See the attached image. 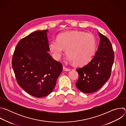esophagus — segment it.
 I'll return each instance as SVG.
<instances>
[{"label": "esophagus", "instance_id": "obj_1", "mask_svg": "<svg viewBox=\"0 0 126 126\" xmlns=\"http://www.w3.org/2000/svg\"><path fill=\"white\" fill-rule=\"evenodd\" d=\"M63 70H64V71H69L70 70V69L67 68H66V67H64V66H63Z\"/></svg>", "mask_w": 126, "mask_h": 126}]
</instances>
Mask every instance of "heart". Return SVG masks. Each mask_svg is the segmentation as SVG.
<instances>
[{"mask_svg": "<svg viewBox=\"0 0 126 126\" xmlns=\"http://www.w3.org/2000/svg\"><path fill=\"white\" fill-rule=\"evenodd\" d=\"M49 48L55 59L59 60L66 49L69 60L77 66H84L91 61L96 49L94 36L81 31L67 32L59 34L57 40H52Z\"/></svg>", "mask_w": 126, "mask_h": 126, "instance_id": "1", "label": "heart"}]
</instances>
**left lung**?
<instances>
[{
    "label": "left lung",
    "instance_id": "8db88e82",
    "mask_svg": "<svg viewBox=\"0 0 126 126\" xmlns=\"http://www.w3.org/2000/svg\"><path fill=\"white\" fill-rule=\"evenodd\" d=\"M100 44L91 61L76 69L79 78L76 86L85 93H91L99 90L107 81L111 73L114 53L110 40L99 32Z\"/></svg>",
    "mask_w": 126,
    "mask_h": 126
}]
</instances>
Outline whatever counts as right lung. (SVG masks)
Wrapping results in <instances>:
<instances>
[{"label":"right lung","instance_id":"right-lung-1","mask_svg":"<svg viewBox=\"0 0 126 126\" xmlns=\"http://www.w3.org/2000/svg\"><path fill=\"white\" fill-rule=\"evenodd\" d=\"M48 30L36 31L21 39L14 52L12 67L18 85L35 97L52 92L61 73L62 64L47 52Z\"/></svg>","mask_w":126,"mask_h":126}]
</instances>
